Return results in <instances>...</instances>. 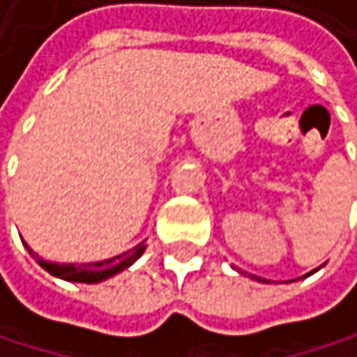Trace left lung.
<instances>
[{"label": "left lung", "instance_id": "1", "mask_svg": "<svg viewBox=\"0 0 357 357\" xmlns=\"http://www.w3.org/2000/svg\"><path fill=\"white\" fill-rule=\"evenodd\" d=\"M319 268H322V266H319ZM319 268H314V271H310V273H306L304 277H300V279H306V277H310V275H314ZM244 275V273H242ZM246 277H252V279H256V281H260V283H268V281H264V279H260V277H256V275H246ZM300 279H296V281H300Z\"/></svg>", "mask_w": 357, "mask_h": 357}]
</instances>
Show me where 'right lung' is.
I'll use <instances>...</instances> for the list:
<instances>
[{"label": "right lung", "instance_id": "obj_1", "mask_svg": "<svg viewBox=\"0 0 357 357\" xmlns=\"http://www.w3.org/2000/svg\"><path fill=\"white\" fill-rule=\"evenodd\" d=\"M24 248L31 252V256L35 258L36 262L53 277L57 279H63V281H72V283H101L109 277L126 271L128 266H132L146 250V244L140 242L138 246H134L128 252H121L113 258H105V260H99V262H84V264H74V262H49V260H43L38 258V254L33 252V248L24 242Z\"/></svg>", "mask_w": 357, "mask_h": 357}]
</instances>
